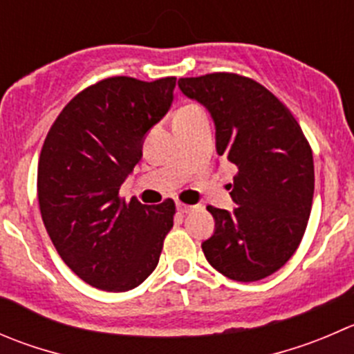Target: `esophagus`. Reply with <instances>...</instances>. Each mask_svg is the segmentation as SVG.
<instances>
[{
  "label": "esophagus",
  "mask_w": 354,
  "mask_h": 354,
  "mask_svg": "<svg viewBox=\"0 0 354 354\" xmlns=\"http://www.w3.org/2000/svg\"><path fill=\"white\" fill-rule=\"evenodd\" d=\"M176 209H178V212H183V214H187V212L194 211L195 205H188V204H183V202H176Z\"/></svg>",
  "instance_id": "34e87169"
}]
</instances>
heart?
Returning <instances> with one entry per match:
<instances>
[{
	"label": "heart",
	"mask_w": 354,
	"mask_h": 354,
	"mask_svg": "<svg viewBox=\"0 0 354 354\" xmlns=\"http://www.w3.org/2000/svg\"><path fill=\"white\" fill-rule=\"evenodd\" d=\"M202 111L201 107H197V105H185V107H181L180 111L174 114V118H187V115H195V114H201Z\"/></svg>",
	"instance_id": "obj_1"
}]
</instances>
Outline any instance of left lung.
<instances>
[{"label":"left lung","instance_id":"1","mask_svg":"<svg viewBox=\"0 0 354 354\" xmlns=\"http://www.w3.org/2000/svg\"><path fill=\"white\" fill-rule=\"evenodd\" d=\"M211 114L216 152L236 174L232 212L209 205L216 221L202 242L212 268L236 282L280 270L299 247L313 204V153L289 109L259 82L230 72L178 81Z\"/></svg>","mask_w":354,"mask_h":354}]
</instances>
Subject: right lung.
<instances>
[{
    "label": "right lung",
    "mask_w": 354,
    "mask_h": 354,
    "mask_svg": "<svg viewBox=\"0 0 354 354\" xmlns=\"http://www.w3.org/2000/svg\"><path fill=\"white\" fill-rule=\"evenodd\" d=\"M176 77H109L75 95L48 131L37 201L64 263L111 292L138 287L159 263L176 207L124 202L119 188L142 159L145 135L169 111Z\"/></svg>",
    "instance_id": "add662e5"
}]
</instances>
